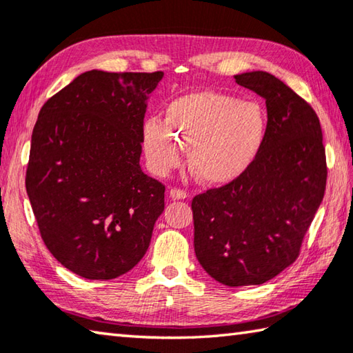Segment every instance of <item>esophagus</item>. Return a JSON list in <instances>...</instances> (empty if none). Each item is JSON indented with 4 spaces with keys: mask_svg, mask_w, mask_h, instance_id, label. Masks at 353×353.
I'll return each instance as SVG.
<instances>
[{
    "mask_svg": "<svg viewBox=\"0 0 353 353\" xmlns=\"http://www.w3.org/2000/svg\"><path fill=\"white\" fill-rule=\"evenodd\" d=\"M170 198L171 199H177V201H182V199H187V193H185L183 190H177V188H171L170 190Z\"/></svg>",
    "mask_w": 353,
    "mask_h": 353,
    "instance_id": "esophagus-1",
    "label": "esophagus"
}]
</instances>
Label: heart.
<instances>
[{
  "instance_id": "1",
  "label": "heart",
  "mask_w": 353,
  "mask_h": 353,
  "mask_svg": "<svg viewBox=\"0 0 353 353\" xmlns=\"http://www.w3.org/2000/svg\"><path fill=\"white\" fill-rule=\"evenodd\" d=\"M268 137V119L256 104L219 92H191L171 99L165 123L151 118L143 124L141 146L149 170L168 174L182 163L202 183L225 187L259 160Z\"/></svg>"
}]
</instances>
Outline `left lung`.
<instances>
[{
    "instance_id": "8db88e82",
    "label": "left lung",
    "mask_w": 353,
    "mask_h": 353,
    "mask_svg": "<svg viewBox=\"0 0 353 353\" xmlns=\"http://www.w3.org/2000/svg\"><path fill=\"white\" fill-rule=\"evenodd\" d=\"M235 82L266 101L268 137L246 176L191 202L194 252L219 283L261 285L297 259L324 198L325 149L318 115L286 83L266 71Z\"/></svg>"
}]
</instances>
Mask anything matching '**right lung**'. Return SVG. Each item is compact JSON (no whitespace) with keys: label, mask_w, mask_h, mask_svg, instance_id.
I'll use <instances>...</instances> for the list:
<instances>
[{"label":"right lung","mask_w":353,"mask_h":353,"mask_svg":"<svg viewBox=\"0 0 353 353\" xmlns=\"http://www.w3.org/2000/svg\"><path fill=\"white\" fill-rule=\"evenodd\" d=\"M162 77L87 71L39 113L26 191L46 248L83 279L132 270L165 208V187L140 166L143 118Z\"/></svg>","instance_id":"right-lung-1"}]
</instances>
